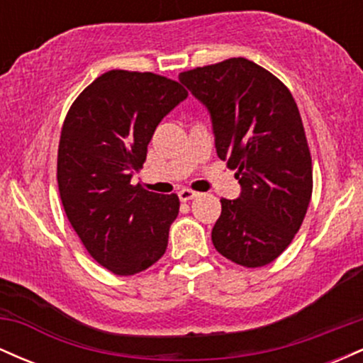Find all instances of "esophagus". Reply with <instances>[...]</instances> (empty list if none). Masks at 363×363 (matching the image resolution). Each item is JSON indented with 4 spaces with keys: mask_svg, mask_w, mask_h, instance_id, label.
I'll return each mask as SVG.
<instances>
[{
    "mask_svg": "<svg viewBox=\"0 0 363 363\" xmlns=\"http://www.w3.org/2000/svg\"><path fill=\"white\" fill-rule=\"evenodd\" d=\"M196 196H198L196 191H191V189H181V191H179V199H181L182 203L191 201V199H194Z\"/></svg>",
    "mask_w": 363,
    "mask_h": 363,
    "instance_id": "esophagus-1",
    "label": "esophagus"
}]
</instances>
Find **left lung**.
Returning <instances> with one entry per match:
<instances>
[{
	"label": "left lung",
	"mask_w": 363,
	"mask_h": 363,
	"mask_svg": "<svg viewBox=\"0 0 363 363\" xmlns=\"http://www.w3.org/2000/svg\"><path fill=\"white\" fill-rule=\"evenodd\" d=\"M206 107L216 155L237 169V199H220L211 240L227 259L269 264L289 247L307 213L312 160L297 104L268 69L245 57L179 74Z\"/></svg>",
	"instance_id": "obj_1"
}]
</instances>
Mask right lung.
Instances as JSON below:
<instances>
[{"mask_svg":"<svg viewBox=\"0 0 363 363\" xmlns=\"http://www.w3.org/2000/svg\"><path fill=\"white\" fill-rule=\"evenodd\" d=\"M187 97L177 82L112 69L69 107L57 150V186L66 216L86 251L129 277L164 256L179 213L176 194L133 186L162 119Z\"/></svg>","mask_w":363,"mask_h":363,"instance_id":"add662e5","label":"right lung"}]
</instances>
